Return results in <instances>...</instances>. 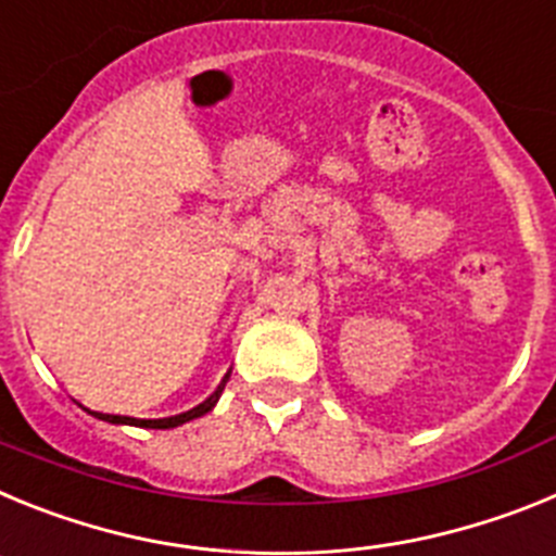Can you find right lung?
Masks as SVG:
<instances>
[{"mask_svg": "<svg viewBox=\"0 0 556 556\" xmlns=\"http://www.w3.org/2000/svg\"><path fill=\"white\" fill-rule=\"evenodd\" d=\"M228 376H230V372H228ZM228 376L219 381L217 390L211 392L203 404H198L194 409H189V412H180V415L159 417V420H139V417H127V415H102V412H91V415L100 417V420H108V424H116V426H141V429H175V426H184V424H189V420H198V417L208 415V412L217 406V401H219V395H223Z\"/></svg>", "mask_w": 556, "mask_h": 556, "instance_id": "1", "label": "right lung"}]
</instances>
